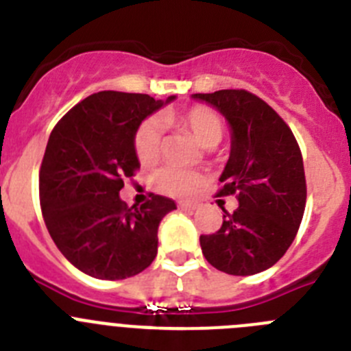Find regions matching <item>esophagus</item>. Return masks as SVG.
<instances>
[{
	"label": "esophagus",
	"mask_w": 351,
	"mask_h": 351,
	"mask_svg": "<svg viewBox=\"0 0 351 351\" xmlns=\"http://www.w3.org/2000/svg\"><path fill=\"white\" fill-rule=\"evenodd\" d=\"M179 209H182V210H195V209H197V204L181 202V204H179Z\"/></svg>",
	"instance_id": "34e87169"
}]
</instances>
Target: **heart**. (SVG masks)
Returning <instances> with one entry per match:
<instances>
[{"instance_id":"1","label":"heart","mask_w":351,"mask_h":351,"mask_svg":"<svg viewBox=\"0 0 351 351\" xmlns=\"http://www.w3.org/2000/svg\"><path fill=\"white\" fill-rule=\"evenodd\" d=\"M161 119L170 125L181 126L197 141L200 147H214L223 137V121L213 108L206 105L163 112ZM163 147V126L158 117H145L133 133V149L138 161L149 165L158 160ZM153 184L161 193L172 197H191L202 184V173L181 167H161L153 173Z\"/></svg>"}]
</instances>
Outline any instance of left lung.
Instances as JSON below:
<instances>
[{
  "label": "left lung",
  "instance_id": "1",
  "mask_svg": "<svg viewBox=\"0 0 351 351\" xmlns=\"http://www.w3.org/2000/svg\"><path fill=\"white\" fill-rule=\"evenodd\" d=\"M232 128V151L218 197L235 195L218 232L200 235L207 262L218 271L251 276L272 267L295 239L306 207V176L290 126L271 105L246 89L197 93Z\"/></svg>",
  "mask_w": 351,
  "mask_h": 351
}]
</instances>
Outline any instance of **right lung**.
Masks as SVG:
<instances>
[{
	"mask_svg": "<svg viewBox=\"0 0 351 351\" xmlns=\"http://www.w3.org/2000/svg\"><path fill=\"white\" fill-rule=\"evenodd\" d=\"M161 105L141 93H95L49 137L38 184L43 221L64 258L93 278L126 280L147 269L158 253L160 221L176 209L161 195L141 207L119 198L141 169L133 133Z\"/></svg>",
	"mask_w": 351,
	"mask_h": 351,
	"instance_id": "add662e5",
	"label": "right lung"
}]
</instances>
